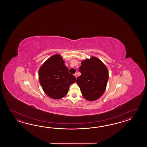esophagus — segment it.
I'll use <instances>...</instances> for the list:
<instances>
[{
  "label": "esophagus",
  "instance_id": "esophagus-1",
  "mask_svg": "<svg viewBox=\"0 0 147 147\" xmlns=\"http://www.w3.org/2000/svg\"><path fill=\"white\" fill-rule=\"evenodd\" d=\"M74 76H75V77H76V78H77V73L75 74H74Z\"/></svg>",
  "mask_w": 147,
  "mask_h": 147
}]
</instances>
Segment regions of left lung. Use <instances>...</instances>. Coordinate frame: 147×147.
<instances>
[{
    "mask_svg": "<svg viewBox=\"0 0 147 147\" xmlns=\"http://www.w3.org/2000/svg\"><path fill=\"white\" fill-rule=\"evenodd\" d=\"M79 71L81 75L76 82L85 99L94 101L99 99L105 91L109 78L106 65L95 57L82 60Z\"/></svg>",
    "mask_w": 147,
    "mask_h": 147,
    "instance_id": "8db88e82",
    "label": "left lung"
}]
</instances>
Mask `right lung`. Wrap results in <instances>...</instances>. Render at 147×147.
<instances>
[{"label": "right lung", "mask_w": 147, "mask_h": 147, "mask_svg": "<svg viewBox=\"0 0 147 147\" xmlns=\"http://www.w3.org/2000/svg\"><path fill=\"white\" fill-rule=\"evenodd\" d=\"M39 80L47 96L59 99L68 92L69 87L76 78L70 74L65 60L59 55H55L45 62L39 69Z\"/></svg>", "instance_id": "add662e5"}]
</instances>
